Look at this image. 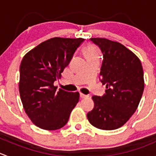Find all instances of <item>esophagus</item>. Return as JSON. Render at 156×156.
Instances as JSON below:
<instances>
[{
  "label": "esophagus",
  "instance_id": "esophagus-1",
  "mask_svg": "<svg viewBox=\"0 0 156 156\" xmlns=\"http://www.w3.org/2000/svg\"><path fill=\"white\" fill-rule=\"evenodd\" d=\"M80 97H81V98H87V97H88V95H85L82 93H80Z\"/></svg>",
  "mask_w": 156,
  "mask_h": 156
}]
</instances>
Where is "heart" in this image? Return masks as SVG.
<instances>
[{
  "instance_id": "1",
  "label": "heart",
  "mask_w": 156,
  "mask_h": 156,
  "mask_svg": "<svg viewBox=\"0 0 156 156\" xmlns=\"http://www.w3.org/2000/svg\"><path fill=\"white\" fill-rule=\"evenodd\" d=\"M84 55H85L87 59L94 58H99V52L95 46H87L84 49Z\"/></svg>"
}]
</instances>
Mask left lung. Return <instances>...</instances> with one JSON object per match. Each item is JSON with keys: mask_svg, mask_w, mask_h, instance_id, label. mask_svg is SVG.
Segmentation results:
<instances>
[{"mask_svg": "<svg viewBox=\"0 0 156 156\" xmlns=\"http://www.w3.org/2000/svg\"><path fill=\"white\" fill-rule=\"evenodd\" d=\"M103 55L100 75L106 84L103 96H93L94 107L87 114L91 125L104 130L118 129L135 113L144 90L141 62L121 43L90 38Z\"/></svg>", "mask_w": 156, "mask_h": 156, "instance_id": "1", "label": "left lung"}]
</instances>
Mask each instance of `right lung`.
Listing matches in <instances>:
<instances>
[{
    "label": "right lung",
    "instance_id": "1",
    "mask_svg": "<svg viewBox=\"0 0 156 156\" xmlns=\"http://www.w3.org/2000/svg\"><path fill=\"white\" fill-rule=\"evenodd\" d=\"M84 39L55 37L27 52L20 66L19 90L26 113L38 127L55 130L67 123L78 92L54 86Z\"/></svg>",
    "mask_w": 156,
    "mask_h": 156
}]
</instances>
